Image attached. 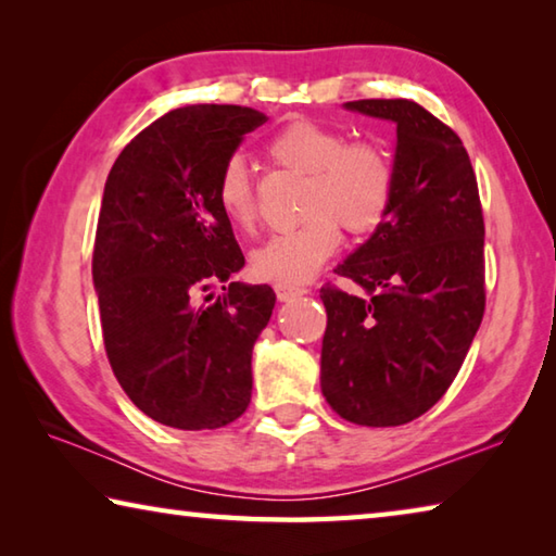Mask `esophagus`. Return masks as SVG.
Here are the masks:
<instances>
[{
	"label": "esophagus",
	"mask_w": 556,
	"mask_h": 556,
	"mask_svg": "<svg viewBox=\"0 0 556 556\" xmlns=\"http://www.w3.org/2000/svg\"><path fill=\"white\" fill-rule=\"evenodd\" d=\"M275 294H277V299H279V301H289V299H294V296H301V294H306V289H304V287H289V285H277V287H275Z\"/></svg>",
	"instance_id": "1"
}]
</instances>
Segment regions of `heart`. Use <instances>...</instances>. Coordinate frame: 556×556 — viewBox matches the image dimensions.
Returning a JSON list of instances; mask_svg holds the SVG:
<instances>
[{"label":"heart","instance_id":"obj_1","mask_svg":"<svg viewBox=\"0 0 556 556\" xmlns=\"http://www.w3.org/2000/svg\"><path fill=\"white\" fill-rule=\"evenodd\" d=\"M267 156L287 172L304 174L299 228L277 232L250 255L252 275L271 285H304L336 255L338 225L351 235H370L388 220L397 195V166L372 139H353L341 129L299 117L267 142ZM215 203L240 230L257 225L255 186L242 159L232 156L215 181Z\"/></svg>","mask_w":556,"mask_h":556}]
</instances>
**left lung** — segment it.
Listing matches in <instances>:
<instances>
[{
	"mask_svg": "<svg viewBox=\"0 0 556 556\" xmlns=\"http://www.w3.org/2000/svg\"><path fill=\"white\" fill-rule=\"evenodd\" d=\"M348 110L397 125V195L372 238L321 287V390L361 427H400L444 397L485 312V225L476 172L454 129L412 100Z\"/></svg>",
	"mask_w": 556,
	"mask_h": 556,
	"instance_id": "1",
	"label": "left lung"
}]
</instances>
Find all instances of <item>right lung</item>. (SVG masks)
<instances>
[{
  "label": "right lung",
  "mask_w": 556,
  "mask_h": 556,
  "mask_svg": "<svg viewBox=\"0 0 556 556\" xmlns=\"http://www.w3.org/2000/svg\"><path fill=\"white\" fill-rule=\"evenodd\" d=\"M265 122L240 105L178 108L110 168L92 250L102 341L122 390L159 425L218 429L250 404L275 291L235 281L244 257L215 181Z\"/></svg>",
  "instance_id": "add662e5"
}]
</instances>
